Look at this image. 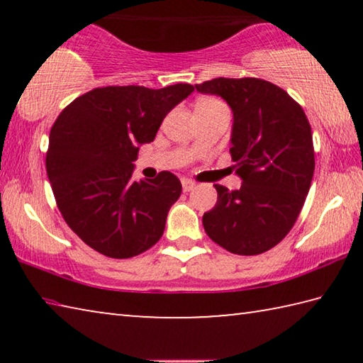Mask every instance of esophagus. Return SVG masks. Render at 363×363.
Returning <instances> with one entry per match:
<instances>
[{
	"mask_svg": "<svg viewBox=\"0 0 363 363\" xmlns=\"http://www.w3.org/2000/svg\"><path fill=\"white\" fill-rule=\"evenodd\" d=\"M195 187V182H192L190 179H182V189L184 192H190Z\"/></svg>",
	"mask_w": 363,
	"mask_h": 363,
	"instance_id": "esophagus-1",
	"label": "esophagus"
}]
</instances>
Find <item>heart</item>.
Segmentation results:
<instances>
[{
	"label": "heart",
	"mask_w": 363,
	"mask_h": 363,
	"mask_svg": "<svg viewBox=\"0 0 363 363\" xmlns=\"http://www.w3.org/2000/svg\"><path fill=\"white\" fill-rule=\"evenodd\" d=\"M201 102H206V104H213V102H219V101H216V99H205V101H201Z\"/></svg>",
	"instance_id": "obj_1"
}]
</instances>
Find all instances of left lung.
I'll list each match as a JSON object with an SVG mask.
<instances>
[{
    "label": "left lung",
    "mask_w": 363,
    "mask_h": 363,
    "mask_svg": "<svg viewBox=\"0 0 363 363\" xmlns=\"http://www.w3.org/2000/svg\"><path fill=\"white\" fill-rule=\"evenodd\" d=\"M195 88L230 106V155L243 181L238 190L214 184L205 232L233 255H261L284 240L303 210L315 168L311 125L299 104L266 79L220 77Z\"/></svg>",
    "instance_id": "8db88e82"
}]
</instances>
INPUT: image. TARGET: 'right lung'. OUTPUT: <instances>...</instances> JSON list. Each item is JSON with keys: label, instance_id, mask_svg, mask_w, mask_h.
<instances>
[{"label": "right lung", "instance_id": "add662e5", "mask_svg": "<svg viewBox=\"0 0 363 363\" xmlns=\"http://www.w3.org/2000/svg\"><path fill=\"white\" fill-rule=\"evenodd\" d=\"M194 86L162 89L106 86L77 97L51 128L46 171L60 214L101 255L126 259L163 235L181 181L162 171L155 179H131L139 145L152 143L164 116Z\"/></svg>", "mask_w": 363, "mask_h": 363}]
</instances>
